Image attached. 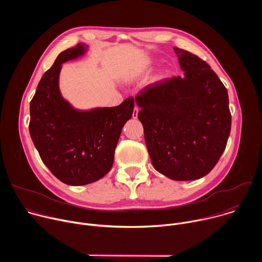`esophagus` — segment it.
Wrapping results in <instances>:
<instances>
[{
    "instance_id": "obj_1",
    "label": "esophagus",
    "mask_w": 262,
    "mask_h": 262,
    "mask_svg": "<svg viewBox=\"0 0 262 262\" xmlns=\"http://www.w3.org/2000/svg\"><path fill=\"white\" fill-rule=\"evenodd\" d=\"M138 113H139V108L136 106V107L134 108V112H133V118H134V119H137V118H138Z\"/></svg>"
}]
</instances>
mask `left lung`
Wrapping results in <instances>:
<instances>
[{"label": "left lung", "mask_w": 262, "mask_h": 262, "mask_svg": "<svg viewBox=\"0 0 262 262\" xmlns=\"http://www.w3.org/2000/svg\"><path fill=\"white\" fill-rule=\"evenodd\" d=\"M183 77L164 79L135 97L152 166L173 180L208 174L225 150L231 129L228 92L198 56L174 48Z\"/></svg>", "instance_id": "1"}]
</instances>
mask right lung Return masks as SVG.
Listing matches in <instances>:
<instances>
[{
	"mask_svg": "<svg viewBox=\"0 0 262 262\" xmlns=\"http://www.w3.org/2000/svg\"><path fill=\"white\" fill-rule=\"evenodd\" d=\"M85 52L82 43L62 52L42 76L30 103L32 141L50 171L69 185L94 182L111 170L122 127L135 105L128 97L117 106L78 111L62 97V63Z\"/></svg>",
	"mask_w": 262,
	"mask_h": 262,
	"instance_id": "1",
	"label": "right lung"
}]
</instances>
